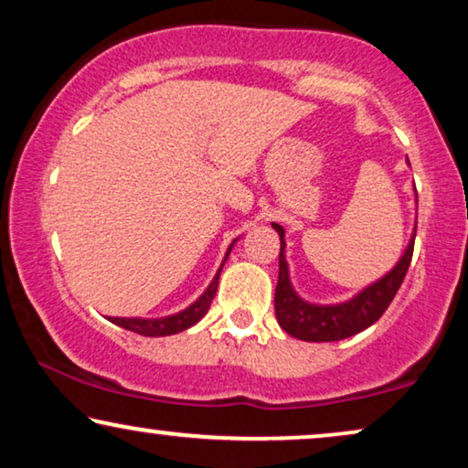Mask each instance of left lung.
Returning <instances> with one entry per match:
<instances>
[{"label": "left lung", "mask_w": 468, "mask_h": 468, "mask_svg": "<svg viewBox=\"0 0 468 468\" xmlns=\"http://www.w3.org/2000/svg\"><path fill=\"white\" fill-rule=\"evenodd\" d=\"M272 228L277 229L281 239L279 281L277 290H274V313H277V322L281 328L290 336L300 338V341H341V338L354 336L357 332L367 330L368 325H373L394 300L413 258L415 232L411 234V240H409L402 258L396 261V266L386 277L375 281L373 285L364 287L357 296L347 300V303L311 304L300 298L290 283V271H287L285 261V229L279 223H272Z\"/></svg>", "instance_id": "8db88e82"}]
</instances>
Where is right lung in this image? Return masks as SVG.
Wrapping results in <instances>:
<instances>
[{"label":"right lung","instance_id":"add662e5","mask_svg":"<svg viewBox=\"0 0 468 468\" xmlns=\"http://www.w3.org/2000/svg\"><path fill=\"white\" fill-rule=\"evenodd\" d=\"M236 242V240H234ZM234 242L229 245L226 258H223L219 271H217L215 279L210 281V285L207 287V292L202 293L200 298L196 300L194 304H189L187 309L176 313V315H168V317H159V319H140V317H111L112 324L121 325V328L125 330H132L136 332V335H143V336H170V335H176V332H183L191 328V325L200 322V319L207 315L208 309H210V303H213L215 293H217V285H219V274H221V268L226 264L229 251H232Z\"/></svg>","mask_w":468,"mask_h":468}]
</instances>
